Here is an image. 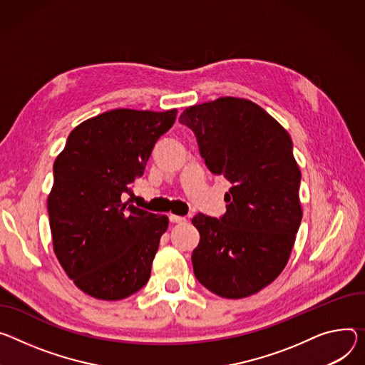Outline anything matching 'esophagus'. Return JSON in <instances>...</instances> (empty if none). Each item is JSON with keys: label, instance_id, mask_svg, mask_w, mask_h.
I'll list each match as a JSON object with an SVG mask.
<instances>
[{"label": "esophagus", "instance_id": "obj_1", "mask_svg": "<svg viewBox=\"0 0 365 365\" xmlns=\"http://www.w3.org/2000/svg\"><path fill=\"white\" fill-rule=\"evenodd\" d=\"M169 220H170V222H178V224H182V222H185V221H186V218H185V217L175 215V214H170V215H169Z\"/></svg>", "mask_w": 365, "mask_h": 365}]
</instances>
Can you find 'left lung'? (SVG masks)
<instances>
[{
    "mask_svg": "<svg viewBox=\"0 0 365 365\" xmlns=\"http://www.w3.org/2000/svg\"><path fill=\"white\" fill-rule=\"evenodd\" d=\"M179 122L192 129L207 168L231 183L222 217L192 218L201 236L192 252L193 274L224 298L256 294L285 268L303 217L292 141L246 98L190 106Z\"/></svg>",
    "mask_w": 365,
    "mask_h": 365,
    "instance_id": "8db88e82",
    "label": "left lung"
}]
</instances>
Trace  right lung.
<instances>
[{"mask_svg": "<svg viewBox=\"0 0 365 365\" xmlns=\"http://www.w3.org/2000/svg\"><path fill=\"white\" fill-rule=\"evenodd\" d=\"M176 113L115 109L87 119L53 163V252L74 284L98 300H122L150 278L169 218L123 204L122 195L132 193Z\"/></svg>", "mask_w": 365, "mask_h": 365, "instance_id": "obj_1", "label": "right lung"}]
</instances>
